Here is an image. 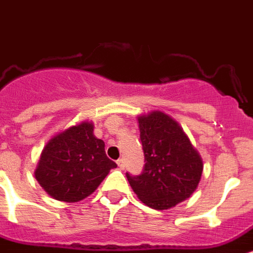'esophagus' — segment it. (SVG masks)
<instances>
[{"label": "esophagus", "mask_w": 253, "mask_h": 253, "mask_svg": "<svg viewBox=\"0 0 253 253\" xmlns=\"http://www.w3.org/2000/svg\"><path fill=\"white\" fill-rule=\"evenodd\" d=\"M117 165H118V167H120L121 169H125V159H123V158L118 159V161H117Z\"/></svg>", "instance_id": "1"}]
</instances>
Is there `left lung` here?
Returning <instances> with one entry per match:
<instances>
[{
	"mask_svg": "<svg viewBox=\"0 0 253 253\" xmlns=\"http://www.w3.org/2000/svg\"><path fill=\"white\" fill-rule=\"evenodd\" d=\"M145 166L127 180L137 198L153 210H169L198 188L203 161L172 117L161 110L137 117Z\"/></svg>",
	"mask_w": 253,
	"mask_h": 253,
	"instance_id": "obj_1",
	"label": "left lung"
}]
</instances>
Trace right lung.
I'll return each instance as SVG.
<instances>
[{
  "label": "right lung",
  "mask_w": 253,
  "mask_h": 253,
  "mask_svg": "<svg viewBox=\"0 0 253 253\" xmlns=\"http://www.w3.org/2000/svg\"><path fill=\"white\" fill-rule=\"evenodd\" d=\"M116 167L103 140L94 135V123L82 121L48 140L35 177L51 198L74 203L92 194Z\"/></svg>",
  "instance_id": "obj_1"
}]
</instances>
